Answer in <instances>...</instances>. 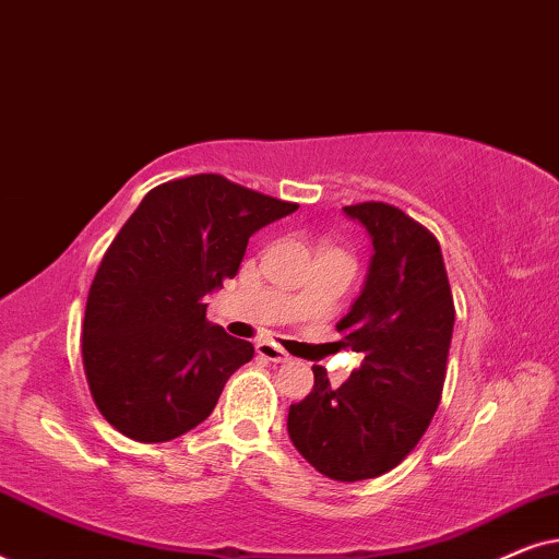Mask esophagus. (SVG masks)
I'll use <instances>...</instances> for the list:
<instances>
[{
    "mask_svg": "<svg viewBox=\"0 0 559 559\" xmlns=\"http://www.w3.org/2000/svg\"><path fill=\"white\" fill-rule=\"evenodd\" d=\"M257 354L262 356L264 361H272V364H287L289 361L287 350H282L277 343H270V341H259L257 343Z\"/></svg>",
    "mask_w": 559,
    "mask_h": 559,
    "instance_id": "esophagus-1",
    "label": "esophagus"
}]
</instances>
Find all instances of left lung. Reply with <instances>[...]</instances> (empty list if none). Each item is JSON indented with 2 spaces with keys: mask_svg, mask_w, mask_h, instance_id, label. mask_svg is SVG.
Returning a JSON list of instances; mask_svg holds the SVG:
<instances>
[{
  "mask_svg": "<svg viewBox=\"0 0 559 559\" xmlns=\"http://www.w3.org/2000/svg\"><path fill=\"white\" fill-rule=\"evenodd\" d=\"M371 236L361 295L338 320L341 346L364 364L335 389L323 366L289 407L287 432L305 461L333 480L392 471L423 438L440 404L455 305L435 236L389 203L343 209Z\"/></svg>",
  "mask_w": 559,
  "mask_h": 559,
  "instance_id": "8db88e82",
  "label": "left lung"
}]
</instances>
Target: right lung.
Segmentation results:
<instances>
[{
  "instance_id": "1",
  "label": "right lung",
  "mask_w": 559,
  "mask_h": 559,
  "mask_svg": "<svg viewBox=\"0 0 559 559\" xmlns=\"http://www.w3.org/2000/svg\"><path fill=\"white\" fill-rule=\"evenodd\" d=\"M297 203L193 175L150 190L91 285L83 369L106 423L136 442H167L216 407L254 346L205 320V297L234 280L259 228Z\"/></svg>"
}]
</instances>
